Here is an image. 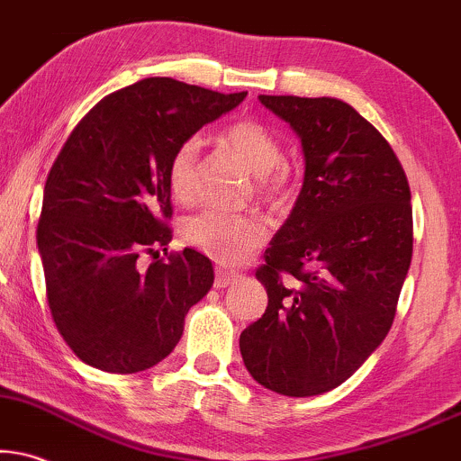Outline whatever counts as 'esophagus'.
Returning <instances> with one entry per match:
<instances>
[{
	"label": "esophagus",
	"mask_w": 461,
	"mask_h": 461,
	"mask_svg": "<svg viewBox=\"0 0 461 461\" xmlns=\"http://www.w3.org/2000/svg\"><path fill=\"white\" fill-rule=\"evenodd\" d=\"M238 276H240V272L225 270V267H214V287H217V289L230 287V285L234 283Z\"/></svg>",
	"instance_id": "esophagus-1"
}]
</instances>
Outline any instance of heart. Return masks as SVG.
Returning <instances> with one entry per match:
<instances>
[{"mask_svg":"<svg viewBox=\"0 0 461 461\" xmlns=\"http://www.w3.org/2000/svg\"><path fill=\"white\" fill-rule=\"evenodd\" d=\"M219 142L255 174V195L270 208H283L294 189V176L283 166L278 138L264 123L240 119L219 131ZM200 155L197 138L180 142L167 163V187L180 203L194 202L195 167ZM267 238L266 221L255 212L225 214L206 211L180 225V240L221 264H238L258 250Z\"/></svg>","mask_w":461,"mask_h":461,"instance_id":"obj_1","label":"heart"}]
</instances>
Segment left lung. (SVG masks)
Masks as SVG:
<instances>
[{
  "label": "left lung",
  "mask_w": 461,
  "mask_h": 461,
  "mask_svg": "<svg viewBox=\"0 0 461 461\" xmlns=\"http://www.w3.org/2000/svg\"><path fill=\"white\" fill-rule=\"evenodd\" d=\"M259 100L300 136L306 172L255 272L267 306L240 353L259 385L306 398L342 385L392 330L412 258L411 187L387 140L348 104Z\"/></svg>",
  "instance_id": "8db88e82"
}]
</instances>
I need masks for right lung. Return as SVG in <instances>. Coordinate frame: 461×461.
I'll return each instance as SVG.
<instances>
[{"instance_id":"right-lung-1","label":"right lung","mask_w":461,"mask_h":461,"mask_svg":"<svg viewBox=\"0 0 461 461\" xmlns=\"http://www.w3.org/2000/svg\"><path fill=\"white\" fill-rule=\"evenodd\" d=\"M244 95L144 78L97 102L69 133L46 178L38 249L52 321L85 364L133 375L176 347L214 272L194 249L159 258L172 240L167 163Z\"/></svg>"}]
</instances>
